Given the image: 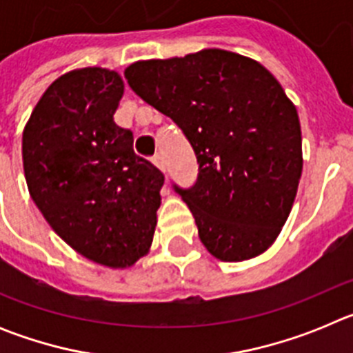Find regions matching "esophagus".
<instances>
[{"label": "esophagus", "mask_w": 353, "mask_h": 353, "mask_svg": "<svg viewBox=\"0 0 353 353\" xmlns=\"http://www.w3.org/2000/svg\"><path fill=\"white\" fill-rule=\"evenodd\" d=\"M154 164L159 168V170L162 171V173L166 171V161H164V159H162L161 155H155V157H154Z\"/></svg>", "instance_id": "esophagus-1"}]
</instances>
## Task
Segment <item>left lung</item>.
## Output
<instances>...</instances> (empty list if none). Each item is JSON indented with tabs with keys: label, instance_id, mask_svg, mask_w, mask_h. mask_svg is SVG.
Returning <instances> with one entry per match:
<instances>
[{
	"label": "left lung",
	"instance_id": "1",
	"mask_svg": "<svg viewBox=\"0 0 353 353\" xmlns=\"http://www.w3.org/2000/svg\"><path fill=\"white\" fill-rule=\"evenodd\" d=\"M130 88L183 130L199 164L179 194L221 261L263 254L281 233L302 174L297 109L256 60L224 49L134 61Z\"/></svg>",
	"mask_w": 353,
	"mask_h": 353
}]
</instances>
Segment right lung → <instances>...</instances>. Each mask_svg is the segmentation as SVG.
Here are the masks:
<instances>
[{
	"label": "right lung",
	"instance_id": "obj_1",
	"mask_svg": "<svg viewBox=\"0 0 353 353\" xmlns=\"http://www.w3.org/2000/svg\"><path fill=\"white\" fill-rule=\"evenodd\" d=\"M125 84L117 70L84 67L52 81L23 130L28 191L72 249L129 269L154 240L164 174L134 154L114 123Z\"/></svg>",
	"mask_w": 353,
	"mask_h": 353
}]
</instances>
